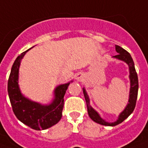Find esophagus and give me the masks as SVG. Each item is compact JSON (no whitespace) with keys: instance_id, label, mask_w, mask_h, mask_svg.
Masks as SVG:
<instances>
[{"instance_id":"esophagus-1","label":"esophagus","mask_w":148,"mask_h":148,"mask_svg":"<svg viewBox=\"0 0 148 148\" xmlns=\"http://www.w3.org/2000/svg\"><path fill=\"white\" fill-rule=\"evenodd\" d=\"M84 76L82 73H78L77 75H75V79H77V81H82L84 79Z\"/></svg>"}]
</instances>
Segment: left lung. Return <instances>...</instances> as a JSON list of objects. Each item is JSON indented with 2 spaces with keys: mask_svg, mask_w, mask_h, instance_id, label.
<instances>
[{
  "mask_svg": "<svg viewBox=\"0 0 148 148\" xmlns=\"http://www.w3.org/2000/svg\"><path fill=\"white\" fill-rule=\"evenodd\" d=\"M116 51L118 53L116 56H114L113 58H116L117 60L122 61L125 62L128 66H129V80H130V89H129V102L126 105L125 108L123 110V111L119 114V116L117 117V121H115L114 122H108L102 118L100 116V114L97 112L95 109L90 106V99L87 95V91L85 90V88H83V92L84 95L86 103H87V113L90 119L94 121L95 122L100 124L102 125L105 126H115L117 125H119L121 123L124 121L125 120L129 117V115L133 112L136 106V102L137 99L138 95V88H139V83H138V76L137 73L135 69V64L133 62V60L132 58L131 55L129 53L126 51L125 49H124L119 46H115Z\"/></svg>",
  "mask_w": 148,
  "mask_h": 148,
  "instance_id": "left-lung-1",
  "label": "left lung"
}]
</instances>
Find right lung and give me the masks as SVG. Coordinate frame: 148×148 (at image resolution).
<instances>
[{"instance_id":"right-lung-1","label":"right lung","mask_w":148,"mask_h":148,"mask_svg":"<svg viewBox=\"0 0 148 148\" xmlns=\"http://www.w3.org/2000/svg\"><path fill=\"white\" fill-rule=\"evenodd\" d=\"M31 49L22 53L14 61L8 82V93L12 110L18 120L31 129L43 130L58 124L61 119L64 96L73 81L57 86L53 90V99L49 104H42L24 96L19 85V66L26 53Z\"/></svg>"}]
</instances>
